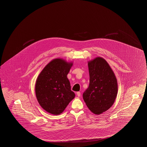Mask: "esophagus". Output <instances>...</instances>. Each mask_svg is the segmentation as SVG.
<instances>
[{"mask_svg": "<svg viewBox=\"0 0 147 147\" xmlns=\"http://www.w3.org/2000/svg\"><path fill=\"white\" fill-rule=\"evenodd\" d=\"M76 95L78 96V97H80L81 96V93L80 92H76Z\"/></svg>", "mask_w": 147, "mask_h": 147, "instance_id": "34e87169", "label": "esophagus"}]
</instances>
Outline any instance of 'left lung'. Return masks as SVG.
Masks as SVG:
<instances>
[{"instance_id":"obj_1","label":"left lung","mask_w":147,"mask_h":147,"mask_svg":"<svg viewBox=\"0 0 147 147\" xmlns=\"http://www.w3.org/2000/svg\"><path fill=\"white\" fill-rule=\"evenodd\" d=\"M90 83L83 94L87 107L94 114L107 111L114 104L118 85L114 73L107 61L98 57L88 63Z\"/></svg>"}]
</instances>
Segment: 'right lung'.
<instances>
[{"label":"right lung","instance_id":"add662e5","mask_svg":"<svg viewBox=\"0 0 147 147\" xmlns=\"http://www.w3.org/2000/svg\"><path fill=\"white\" fill-rule=\"evenodd\" d=\"M73 64L61 58L54 59L37 78L35 85L36 99L41 107L50 114L62 113L75 97L67 77Z\"/></svg>","mask_w":147,"mask_h":147}]
</instances>
